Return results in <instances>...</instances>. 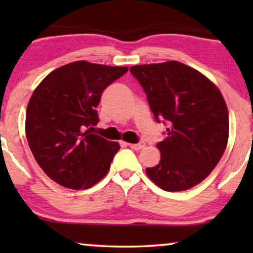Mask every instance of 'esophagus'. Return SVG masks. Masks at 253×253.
Returning <instances> with one entry per match:
<instances>
[{
    "label": "esophagus",
    "mask_w": 253,
    "mask_h": 253,
    "mask_svg": "<svg viewBox=\"0 0 253 253\" xmlns=\"http://www.w3.org/2000/svg\"><path fill=\"white\" fill-rule=\"evenodd\" d=\"M126 145H127V146H129V147L132 148V150H136V151L141 150V148L145 147V143H144V141H140V143H138V144H126Z\"/></svg>",
    "instance_id": "obj_1"
}]
</instances>
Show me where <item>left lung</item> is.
I'll use <instances>...</instances> for the list:
<instances>
[{
  "label": "left lung",
  "mask_w": 253,
  "mask_h": 253,
  "mask_svg": "<svg viewBox=\"0 0 253 253\" xmlns=\"http://www.w3.org/2000/svg\"><path fill=\"white\" fill-rule=\"evenodd\" d=\"M130 72L146 93L158 123L167 127L157 144L159 165L147 176L166 191H184L215 168L229 134L227 105L219 88L203 74L176 61L134 65Z\"/></svg>",
  "instance_id": "1"
}]
</instances>
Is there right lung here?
I'll use <instances>...</instances> for the list:
<instances>
[{
    "label": "right lung",
    "mask_w": 253,
    "mask_h": 253,
    "mask_svg": "<svg viewBox=\"0 0 253 253\" xmlns=\"http://www.w3.org/2000/svg\"><path fill=\"white\" fill-rule=\"evenodd\" d=\"M127 72L77 61L51 71L34 89L26 109L30 148L41 169L65 188L88 189L110 168L119 143L92 133L107 86Z\"/></svg>",
    "instance_id": "1"
}]
</instances>
